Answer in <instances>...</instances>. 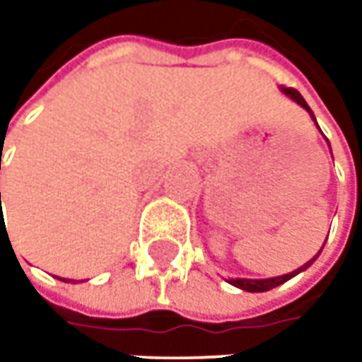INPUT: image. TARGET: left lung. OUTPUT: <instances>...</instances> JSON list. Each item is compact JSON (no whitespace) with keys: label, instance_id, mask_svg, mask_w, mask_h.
<instances>
[{"label":"left lung","instance_id":"left-lung-1","mask_svg":"<svg viewBox=\"0 0 362 362\" xmlns=\"http://www.w3.org/2000/svg\"><path fill=\"white\" fill-rule=\"evenodd\" d=\"M280 90L284 92L286 96H290L294 103H298L304 110H308L310 112V117H313V120L316 122V119H314L313 110H310V106L306 105V100L302 98V94H300L298 90H294V88H286V86H282ZM320 254V252H318ZM318 256H314L310 262H306L302 268H298V270L290 272V274H284V276H276V278H266V280H250V278H231V280H228L231 286H235V288H242V290H245V292H266V290H272V288H276V286L284 284V282H288L290 278H294L296 274H300L302 270H306L310 264H313L314 259H316Z\"/></svg>","mask_w":362,"mask_h":362}]
</instances>
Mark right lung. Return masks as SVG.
<instances>
[{
  "instance_id": "1",
  "label": "right lung",
  "mask_w": 362,
  "mask_h": 362,
  "mask_svg": "<svg viewBox=\"0 0 362 362\" xmlns=\"http://www.w3.org/2000/svg\"><path fill=\"white\" fill-rule=\"evenodd\" d=\"M0 199H1V193H0Z\"/></svg>"
}]
</instances>
